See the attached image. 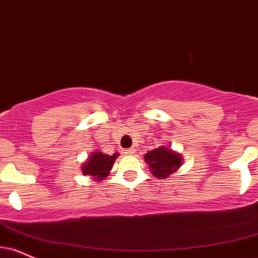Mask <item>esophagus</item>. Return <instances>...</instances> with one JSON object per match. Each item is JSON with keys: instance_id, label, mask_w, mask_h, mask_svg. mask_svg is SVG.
Wrapping results in <instances>:
<instances>
[{"instance_id": "esophagus-1", "label": "esophagus", "mask_w": 258, "mask_h": 258, "mask_svg": "<svg viewBox=\"0 0 258 258\" xmlns=\"http://www.w3.org/2000/svg\"><path fill=\"white\" fill-rule=\"evenodd\" d=\"M135 153H136V150L133 148L127 149V150H123V154H125V155H133Z\"/></svg>"}]
</instances>
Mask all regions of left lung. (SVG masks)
Here are the masks:
<instances>
[{
    "label": "left lung",
    "instance_id": "1",
    "mask_svg": "<svg viewBox=\"0 0 258 258\" xmlns=\"http://www.w3.org/2000/svg\"><path fill=\"white\" fill-rule=\"evenodd\" d=\"M145 162L149 164L151 174L159 179H166L175 173L182 163L181 154L169 147H159L144 155Z\"/></svg>",
    "mask_w": 258,
    "mask_h": 258
}]
</instances>
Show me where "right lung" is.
I'll return each mask as SVG.
<instances>
[{"label": "right lung", "instance_id": "1", "mask_svg": "<svg viewBox=\"0 0 258 258\" xmlns=\"http://www.w3.org/2000/svg\"><path fill=\"white\" fill-rule=\"evenodd\" d=\"M117 156L119 153L108 155L98 150L92 151L86 162L82 164V173L84 175L90 176L94 181H102L109 175L111 167Z\"/></svg>", "mask_w": 258, "mask_h": 258}]
</instances>
